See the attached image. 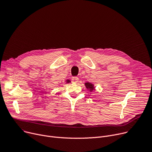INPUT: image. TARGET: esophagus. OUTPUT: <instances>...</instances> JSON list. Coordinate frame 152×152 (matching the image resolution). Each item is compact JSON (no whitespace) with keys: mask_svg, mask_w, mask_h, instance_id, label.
Listing matches in <instances>:
<instances>
[{"mask_svg":"<svg viewBox=\"0 0 152 152\" xmlns=\"http://www.w3.org/2000/svg\"><path fill=\"white\" fill-rule=\"evenodd\" d=\"M72 81L73 83H77L78 81V77H73L72 78Z\"/></svg>","mask_w":152,"mask_h":152,"instance_id":"1","label":"esophagus"}]
</instances>
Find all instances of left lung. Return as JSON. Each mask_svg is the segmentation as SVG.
<instances>
[{
	"instance_id": "8db88e82",
	"label": "left lung",
	"mask_w": 152,
	"mask_h": 152,
	"mask_svg": "<svg viewBox=\"0 0 152 152\" xmlns=\"http://www.w3.org/2000/svg\"><path fill=\"white\" fill-rule=\"evenodd\" d=\"M85 85L86 88H87V89L89 91H90L91 92L92 91H96V87L94 86V84H92L89 82H86V83H85Z\"/></svg>"
}]
</instances>
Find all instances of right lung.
<instances>
[{"mask_svg":"<svg viewBox=\"0 0 152 152\" xmlns=\"http://www.w3.org/2000/svg\"><path fill=\"white\" fill-rule=\"evenodd\" d=\"M65 82H66V83H71V80H70L67 79V80H66L65 81Z\"/></svg>","mask_w":152,"mask_h":152,"instance_id":"1","label":"right lung"}]
</instances>
